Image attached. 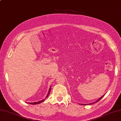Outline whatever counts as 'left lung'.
Here are the masks:
<instances>
[{
  "instance_id": "8db88e82",
  "label": "left lung",
  "mask_w": 121,
  "mask_h": 121,
  "mask_svg": "<svg viewBox=\"0 0 121 121\" xmlns=\"http://www.w3.org/2000/svg\"><path fill=\"white\" fill-rule=\"evenodd\" d=\"M104 95H103V96H102V97H100V98H99V99H98V100H97V101H96V102H94V103H97V102H98V101H99V100L100 99H102V98H103V97H104ZM91 104H93V103H91Z\"/></svg>"
}]
</instances>
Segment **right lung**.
Masks as SVG:
<instances>
[{
    "label": "right lung",
    "mask_w": 121,
    "mask_h": 121,
    "mask_svg": "<svg viewBox=\"0 0 121 121\" xmlns=\"http://www.w3.org/2000/svg\"><path fill=\"white\" fill-rule=\"evenodd\" d=\"M50 91H51V87L50 88L49 91V92H48V95H47V97H46V98L48 97V96H49V94H50ZM44 100H45V99H43V100H42L41 101H39V102H38L29 103V104H33V105H35V104H39V103H42V102H44Z\"/></svg>",
    "instance_id": "1"
}]
</instances>
